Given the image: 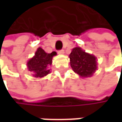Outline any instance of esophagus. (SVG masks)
I'll use <instances>...</instances> for the list:
<instances>
[{
	"instance_id": "obj_1",
	"label": "esophagus",
	"mask_w": 122,
	"mask_h": 122,
	"mask_svg": "<svg viewBox=\"0 0 122 122\" xmlns=\"http://www.w3.org/2000/svg\"><path fill=\"white\" fill-rule=\"evenodd\" d=\"M58 54H64V50H63V49L59 50V51H58Z\"/></svg>"
}]
</instances>
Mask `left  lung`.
Masks as SVG:
<instances>
[{
	"instance_id": "left-lung-1",
	"label": "left lung",
	"mask_w": 122,
	"mask_h": 122,
	"mask_svg": "<svg viewBox=\"0 0 122 122\" xmlns=\"http://www.w3.org/2000/svg\"><path fill=\"white\" fill-rule=\"evenodd\" d=\"M71 66L73 71L82 78L90 77L97 70V59L86 53L80 47L73 49L69 55Z\"/></svg>"
}]
</instances>
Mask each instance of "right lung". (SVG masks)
Segmentation results:
<instances>
[{
  "mask_svg": "<svg viewBox=\"0 0 122 122\" xmlns=\"http://www.w3.org/2000/svg\"><path fill=\"white\" fill-rule=\"evenodd\" d=\"M56 55V51L46 53L41 47L37 49L35 55L30 59L27 63L28 70L36 78H43L50 73L49 67L52 63V58Z\"/></svg>",
  "mask_w": 122,
  "mask_h": 122,
  "instance_id": "right-lung-1",
  "label": "right lung"
}]
</instances>
